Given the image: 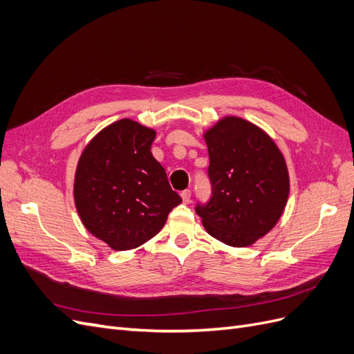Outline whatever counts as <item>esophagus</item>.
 Returning a JSON list of instances; mask_svg holds the SVG:
<instances>
[{"mask_svg":"<svg viewBox=\"0 0 354 354\" xmlns=\"http://www.w3.org/2000/svg\"><path fill=\"white\" fill-rule=\"evenodd\" d=\"M190 198H192V192L190 190H183V192H181V199H183L185 203H189Z\"/></svg>","mask_w":354,"mask_h":354,"instance_id":"obj_1","label":"esophagus"}]
</instances>
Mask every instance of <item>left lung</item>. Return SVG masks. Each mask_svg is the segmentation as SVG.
I'll use <instances>...</instances> for the list:
<instances>
[{"label": "left lung", "mask_w": 354, "mask_h": 354, "mask_svg": "<svg viewBox=\"0 0 354 354\" xmlns=\"http://www.w3.org/2000/svg\"><path fill=\"white\" fill-rule=\"evenodd\" d=\"M212 196L196 212L212 238L250 246L279 221L289 195L285 158L273 138L239 116H224L203 133Z\"/></svg>", "instance_id": "8db88e82"}]
</instances>
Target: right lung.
<instances>
[{
	"instance_id": "right-lung-1",
	"label": "right lung",
	"mask_w": 354,
	"mask_h": 354,
	"mask_svg": "<svg viewBox=\"0 0 354 354\" xmlns=\"http://www.w3.org/2000/svg\"><path fill=\"white\" fill-rule=\"evenodd\" d=\"M155 136L124 118L95 134L80 156L75 207L85 229L112 250H134L152 239L181 202L151 152Z\"/></svg>"
}]
</instances>
